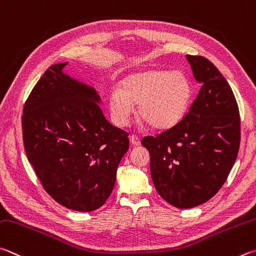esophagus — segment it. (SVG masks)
I'll list each match as a JSON object with an SVG mask.
<instances>
[{"label":"esophagus","mask_w":256,"mask_h":256,"mask_svg":"<svg viewBox=\"0 0 256 256\" xmlns=\"http://www.w3.org/2000/svg\"><path fill=\"white\" fill-rule=\"evenodd\" d=\"M130 143H131L133 146H138L141 144V140L136 136H130Z\"/></svg>","instance_id":"1"}]
</instances>
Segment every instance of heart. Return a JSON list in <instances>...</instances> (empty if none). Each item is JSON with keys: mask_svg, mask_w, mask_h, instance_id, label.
Instances as JSON below:
<instances>
[{"mask_svg": "<svg viewBox=\"0 0 256 256\" xmlns=\"http://www.w3.org/2000/svg\"><path fill=\"white\" fill-rule=\"evenodd\" d=\"M192 100V86L182 72L162 69L131 72L108 96L113 123L123 128L128 123L132 105L136 116L156 131L176 126L187 114Z\"/></svg>", "mask_w": 256, "mask_h": 256, "instance_id": "heart-1", "label": "heart"}]
</instances>
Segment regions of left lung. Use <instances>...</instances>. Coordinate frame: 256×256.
Here are the masks:
<instances>
[{
	"mask_svg": "<svg viewBox=\"0 0 256 256\" xmlns=\"http://www.w3.org/2000/svg\"><path fill=\"white\" fill-rule=\"evenodd\" d=\"M186 57L202 82L197 98L176 126L141 142L150 153L156 192L181 209L215 196L235 164L240 138L238 106L228 82L207 58Z\"/></svg>",
	"mask_w": 256,
	"mask_h": 256,
	"instance_id": "8db88e82",
	"label": "left lung"
}]
</instances>
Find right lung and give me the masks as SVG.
<instances>
[{
    "label": "right lung",
    "instance_id": "add662e5",
    "mask_svg": "<svg viewBox=\"0 0 256 256\" xmlns=\"http://www.w3.org/2000/svg\"><path fill=\"white\" fill-rule=\"evenodd\" d=\"M67 64H52L32 90L23 142L50 196L72 210L92 212L112 194L128 134L105 118L95 88L67 75Z\"/></svg>",
    "mask_w": 256,
    "mask_h": 256
}]
</instances>
